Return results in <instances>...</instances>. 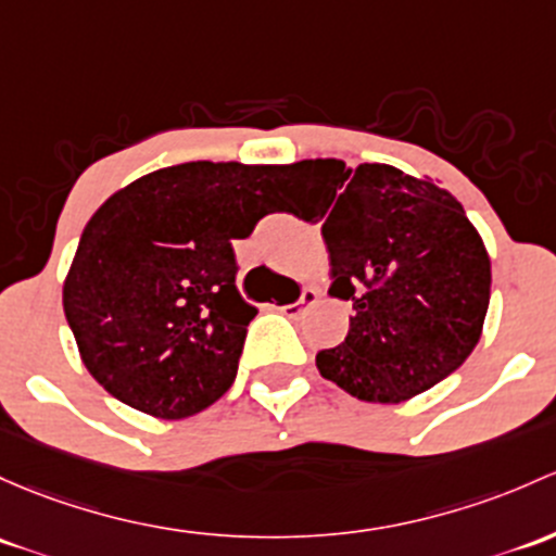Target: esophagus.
<instances>
[{
  "instance_id": "esophagus-1",
  "label": "esophagus",
  "mask_w": 556,
  "mask_h": 556,
  "mask_svg": "<svg viewBox=\"0 0 556 556\" xmlns=\"http://www.w3.org/2000/svg\"><path fill=\"white\" fill-rule=\"evenodd\" d=\"M314 303H317V293H314V290H308V288H303L301 298H298L295 303H285V306H279V312H282L285 317L298 319L303 312H306L308 306H314Z\"/></svg>"
}]
</instances>
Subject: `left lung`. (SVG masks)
Segmentation results:
<instances>
[{"mask_svg":"<svg viewBox=\"0 0 556 556\" xmlns=\"http://www.w3.org/2000/svg\"><path fill=\"white\" fill-rule=\"evenodd\" d=\"M293 170L330 186L332 293L354 306L349 336L317 354L319 372L383 405L445 381L475 352L490 303L488 250L460 202L391 165L303 160Z\"/></svg>","mask_w":556,"mask_h":556,"instance_id":"8db88e82","label":"left lung"}]
</instances>
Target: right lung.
Instances as JSON below:
<instances>
[{
    "mask_svg": "<svg viewBox=\"0 0 556 556\" xmlns=\"http://www.w3.org/2000/svg\"><path fill=\"white\" fill-rule=\"evenodd\" d=\"M293 165L186 162L138 178L85 226L63 312L87 370L125 405L186 418L237 378L258 308L237 290L250 237Z\"/></svg>",
    "mask_w": 556,
    "mask_h": 556,
    "instance_id": "obj_1",
    "label": "right lung"
}]
</instances>
